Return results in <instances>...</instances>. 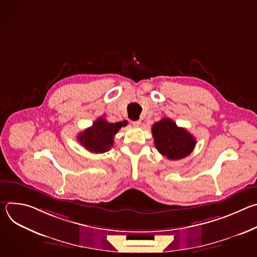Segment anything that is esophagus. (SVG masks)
Wrapping results in <instances>:
<instances>
[{
	"mask_svg": "<svg viewBox=\"0 0 257 257\" xmlns=\"http://www.w3.org/2000/svg\"><path fill=\"white\" fill-rule=\"evenodd\" d=\"M140 124H141V121H140V120L132 121V125H133V126H140Z\"/></svg>",
	"mask_w": 257,
	"mask_h": 257,
	"instance_id": "esophagus-1",
	"label": "esophagus"
}]
</instances>
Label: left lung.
Listing matches in <instances>:
<instances>
[{
	"instance_id": "1",
	"label": "left lung",
	"mask_w": 257,
	"mask_h": 257,
	"mask_svg": "<svg viewBox=\"0 0 257 257\" xmlns=\"http://www.w3.org/2000/svg\"><path fill=\"white\" fill-rule=\"evenodd\" d=\"M155 146L161 155L177 161L189 156L195 148L196 140L185 128L178 127L170 118H163L152 128Z\"/></svg>"
}]
</instances>
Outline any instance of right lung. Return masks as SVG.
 Returning <instances> with one entry per match:
<instances>
[{"instance_id":"1","label":"right lung","mask_w":257,"mask_h":257,"mask_svg":"<svg viewBox=\"0 0 257 257\" xmlns=\"http://www.w3.org/2000/svg\"><path fill=\"white\" fill-rule=\"evenodd\" d=\"M126 125V121L109 123L100 117L93 122L91 127L81 132L77 139L87 151L94 154H102L112 148L115 135L121 127Z\"/></svg>"}]
</instances>
